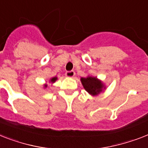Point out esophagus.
Segmentation results:
<instances>
[{"label":"esophagus","instance_id":"1","mask_svg":"<svg viewBox=\"0 0 148 148\" xmlns=\"http://www.w3.org/2000/svg\"><path fill=\"white\" fill-rule=\"evenodd\" d=\"M75 75V72L74 71H67L65 73V76L67 77H74Z\"/></svg>","mask_w":148,"mask_h":148}]
</instances>
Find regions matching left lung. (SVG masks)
<instances>
[{"label":"left lung","mask_w":148,"mask_h":148,"mask_svg":"<svg viewBox=\"0 0 148 148\" xmlns=\"http://www.w3.org/2000/svg\"><path fill=\"white\" fill-rule=\"evenodd\" d=\"M80 81L85 90L93 97L98 96L106 89L104 83L101 80L98 79L97 77L88 75L86 77L80 78Z\"/></svg>","instance_id":"left-lung-1"}]
</instances>
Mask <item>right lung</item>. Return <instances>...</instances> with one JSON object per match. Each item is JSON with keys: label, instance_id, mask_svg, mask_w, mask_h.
I'll list each match as a JSON object with an SVG mask.
<instances>
[{"label": "right lung", "instance_id": "add662e5", "mask_svg": "<svg viewBox=\"0 0 148 148\" xmlns=\"http://www.w3.org/2000/svg\"><path fill=\"white\" fill-rule=\"evenodd\" d=\"M57 80H58L57 77H51V79L49 80V83H50L51 84H53L54 83H55ZM47 86H48V84H44V87H45V88H46Z\"/></svg>", "mask_w": 148, "mask_h": 148}]
</instances>
